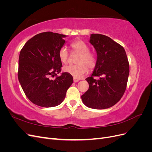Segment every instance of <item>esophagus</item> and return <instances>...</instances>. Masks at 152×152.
I'll use <instances>...</instances> for the list:
<instances>
[{"instance_id": "esophagus-1", "label": "esophagus", "mask_w": 152, "mask_h": 152, "mask_svg": "<svg viewBox=\"0 0 152 152\" xmlns=\"http://www.w3.org/2000/svg\"><path fill=\"white\" fill-rule=\"evenodd\" d=\"M80 80V79H76V78H73V82H79Z\"/></svg>"}]
</instances>
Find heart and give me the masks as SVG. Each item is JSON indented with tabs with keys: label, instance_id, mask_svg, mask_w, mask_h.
<instances>
[{
	"label": "heart",
	"instance_id": "obj_1",
	"mask_svg": "<svg viewBox=\"0 0 152 152\" xmlns=\"http://www.w3.org/2000/svg\"><path fill=\"white\" fill-rule=\"evenodd\" d=\"M73 51L79 54L76 59V65H70L63 67V71L69 73L76 79L82 77L88 71L93 69L96 65V55L89 51V48L86 43L81 40H77L71 43ZM58 56L62 63H66L68 59L69 54L65 47H62L59 50Z\"/></svg>",
	"mask_w": 152,
	"mask_h": 152
}]
</instances>
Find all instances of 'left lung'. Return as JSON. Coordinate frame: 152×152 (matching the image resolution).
I'll return each instance as SVG.
<instances>
[{
  "label": "left lung",
  "mask_w": 152,
  "mask_h": 152,
  "mask_svg": "<svg viewBox=\"0 0 152 152\" xmlns=\"http://www.w3.org/2000/svg\"><path fill=\"white\" fill-rule=\"evenodd\" d=\"M89 42L96 50L97 61L91 76L86 79L89 89L81 98L89 108H108L121 99L126 91L129 74L127 55L122 45L106 35L91 34Z\"/></svg>",
  "instance_id": "left-lung-1"
}]
</instances>
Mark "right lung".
Instances as JSON below:
<instances>
[{
	"label": "right lung",
	"instance_id": "obj_1",
	"mask_svg": "<svg viewBox=\"0 0 152 152\" xmlns=\"http://www.w3.org/2000/svg\"><path fill=\"white\" fill-rule=\"evenodd\" d=\"M66 37L43 32L27 41L20 51L18 80L26 97L40 107L49 108L61 104L73 82L68 73L57 75L62 66L58 53L66 42Z\"/></svg>",
	"mask_w": 152,
	"mask_h": 152
}]
</instances>
